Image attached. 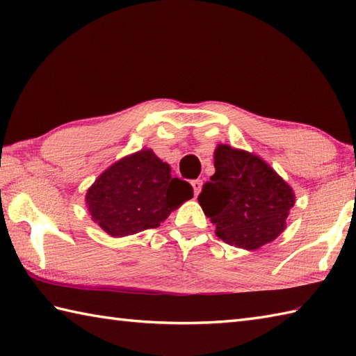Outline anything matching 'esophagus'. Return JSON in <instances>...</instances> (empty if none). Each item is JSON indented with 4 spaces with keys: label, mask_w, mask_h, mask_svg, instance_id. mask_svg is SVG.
<instances>
[{
    "label": "esophagus",
    "mask_w": 356,
    "mask_h": 356,
    "mask_svg": "<svg viewBox=\"0 0 356 356\" xmlns=\"http://www.w3.org/2000/svg\"><path fill=\"white\" fill-rule=\"evenodd\" d=\"M191 186H193V190H194V195H195V197H197V195H199L200 191H202V180H200V179L193 180Z\"/></svg>",
    "instance_id": "34e87169"
}]
</instances>
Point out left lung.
I'll use <instances>...</instances> for the list:
<instances>
[{"label":"left lung","mask_w":356,"mask_h":356,"mask_svg":"<svg viewBox=\"0 0 356 356\" xmlns=\"http://www.w3.org/2000/svg\"><path fill=\"white\" fill-rule=\"evenodd\" d=\"M214 168L199 203L216 236L249 251L275 240L295 203L292 188L259 156L223 143L214 151Z\"/></svg>","instance_id":"8db88e82"}]
</instances>
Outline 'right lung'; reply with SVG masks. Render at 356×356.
Returning a JSON list of instances; mask_svg holds the SVG:
<instances>
[{
	"label": "right lung",
	"mask_w": 356,
	"mask_h": 356,
	"mask_svg": "<svg viewBox=\"0 0 356 356\" xmlns=\"http://www.w3.org/2000/svg\"><path fill=\"white\" fill-rule=\"evenodd\" d=\"M193 197V186L171 176V168L143 148L105 170L88 188L86 202L93 222L113 237L157 228Z\"/></svg>",
	"instance_id": "right-lung-1"
}]
</instances>
